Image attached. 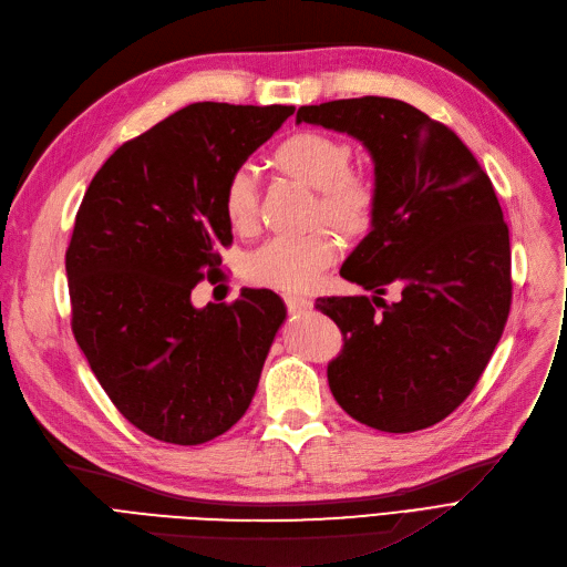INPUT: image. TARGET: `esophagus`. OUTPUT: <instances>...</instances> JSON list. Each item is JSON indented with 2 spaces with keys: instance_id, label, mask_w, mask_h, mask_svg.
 <instances>
[{
  "instance_id": "obj_1",
  "label": "esophagus",
  "mask_w": 567,
  "mask_h": 567,
  "mask_svg": "<svg viewBox=\"0 0 567 567\" xmlns=\"http://www.w3.org/2000/svg\"><path fill=\"white\" fill-rule=\"evenodd\" d=\"M284 302H286V309L290 313H305V311H309L313 307V302H311L307 295H297V292L284 295Z\"/></svg>"
}]
</instances>
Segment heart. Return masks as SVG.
Segmentation results:
<instances>
[{"label": "heart", "mask_w": 567, "mask_h": 567, "mask_svg": "<svg viewBox=\"0 0 567 567\" xmlns=\"http://www.w3.org/2000/svg\"><path fill=\"white\" fill-rule=\"evenodd\" d=\"M275 162L286 174L318 189L316 215H322V219L343 233H359L371 226L380 204V187L371 174L350 169L352 148L348 142L327 132L299 130L279 142ZM221 206L226 221L238 233L254 230L258 219V183L249 164L233 169L226 178ZM337 251V240L327 228L277 236L249 256L245 275L258 286L302 292L334 262Z\"/></svg>", "instance_id": "obj_1"}]
</instances>
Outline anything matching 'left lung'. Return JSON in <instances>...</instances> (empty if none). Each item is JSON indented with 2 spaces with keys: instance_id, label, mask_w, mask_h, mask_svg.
I'll return each mask as SVG.
<instances>
[{
  "instance_id": "obj_1",
  "label": "left lung",
  "mask_w": 567,
  "mask_h": 567,
  "mask_svg": "<svg viewBox=\"0 0 567 567\" xmlns=\"http://www.w3.org/2000/svg\"><path fill=\"white\" fill-rule=\"evenodd\" d=\"M371 151L380 204L341 277L373 297H318L343 348L327 365L337 403L382 432H414L457 410L504 334L511 238L494 187L455 132L393 97L297 110ZM402 288L395 303L381 299Z\"/></svg>"
}]
</instances>
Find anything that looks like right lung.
Returning <instances> with one entry per match:
<instances>
[{
  "label": "right lung",
  "mask_w": 567,
  "mask_h": 567,
  "mask_svg": "<svg viewBox=\"0 0 567 567\" xmlns=\"http://www.w3.org/2000/svg\"><path fill=\"white\" fill-rule=\"evenodd\" d=\"M295 107L194 103L118 146L65 249L71 327L114 408L148 437L196 446L236 425L286 318L272 290L196 309L224 275L221 194Z\"/></svg>",
  "instance_id": "1"
}]
</instances>
